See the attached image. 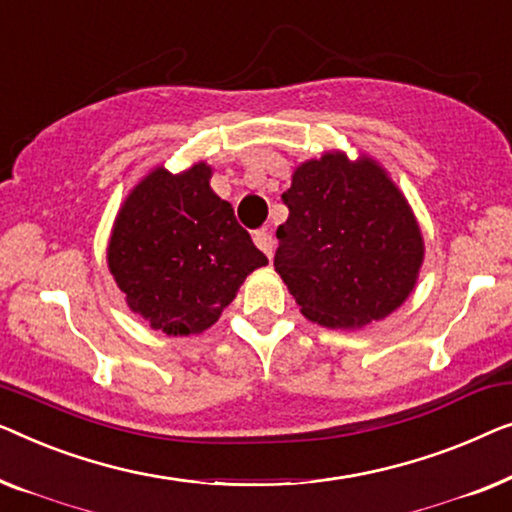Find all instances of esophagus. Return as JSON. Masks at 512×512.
<instances>
[{
  "mask_svg": "<svg viewBox=\"0 0 512 512\" xmlns=\"http://www.w3.org/2000/svg\"><path fill=\"white\" fill-rule=\"evenodd\" d=\"M253 239H255V246L271 259V255H273V236L266 232V229H259V232H255Z\"/></svg>",
  "mask_w": 512,
  "mask_h": 512,
  "instance_id": "obj_1",
  "label": "esophagus"
}]
</instances>
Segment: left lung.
<instances>
[{"instance_id":"8db88e82","label":"left lung","mask_w":512,"mask_h":512,"mask_svg":"<svg viewBox=\"0 0 512 512\" xmlns=\"http://www.w3.org/2000/svg\"><path fill=\"white\" fill-rule=\"evenodd\" d=\"M273 266L301 313L329 329H362L410 297L424 239L408 199L369 155L327 150L301 162L283 194Z\"/></svg>"}]
</instances>
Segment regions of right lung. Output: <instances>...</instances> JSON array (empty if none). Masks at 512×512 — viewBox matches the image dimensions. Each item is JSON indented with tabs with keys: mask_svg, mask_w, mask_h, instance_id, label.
Listing matches in <instances>:
<instances>
[{
	"mask_svg": "<svg viewBox=\"0 0 512 512\" xmlns=\"http://www.w3.org/2000/svg\"><path fill=\"white\" fill-rule=\"evenodd\" d=\"M213 169L157 164L113 220L106 264L127 306L167 336L213 327L250 273L269 264L211 187Z\"/></svg>",
	"mask_w": 512,
	"mask_h": 512,
	"instance_id": "obj_1",
	"label": "right lung"
}]
</instances>
